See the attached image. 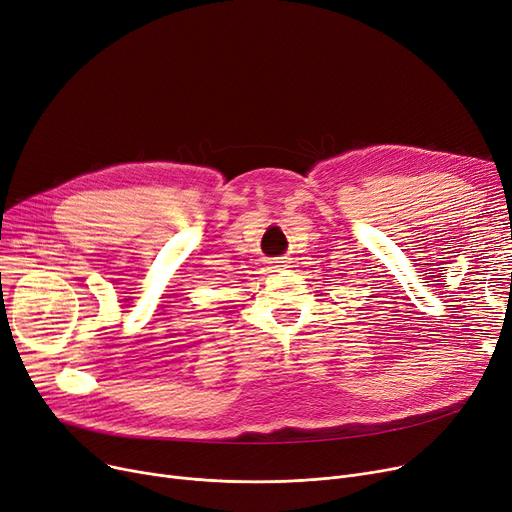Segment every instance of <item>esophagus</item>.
Returning a JSON list of instances; mask_svg holds the SVG:
<instances>
[{
  "label": "esophagus",
  "instance_id": "1",
  "mask_svg": "<svg viewBox=\"0 0 512 512\" xmlns=\"http://www.w3.org/2000/svg\"><path fill=\"white\" fill-rule=\"evenodd\" d=\"M274 263H280V261H274Z\"/></svg>",
  "mask_w": 512,
  "mask_h": 512
}]
</instances>
